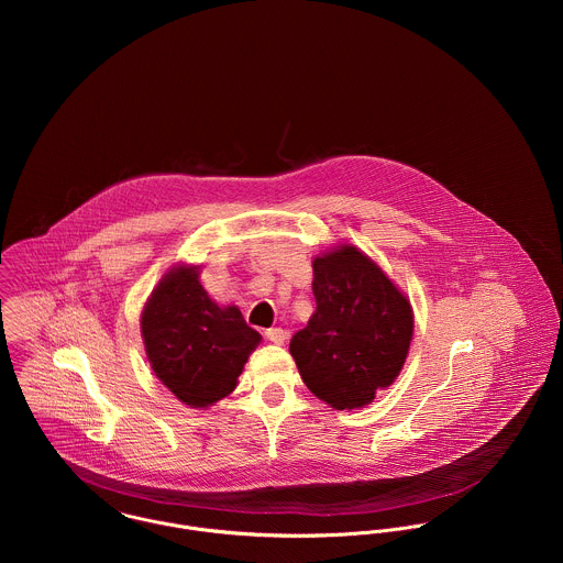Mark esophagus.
<instances>
[{"label": "esophagus", "instance_id": "1", "mask_svg": "<svg viewBox=\"0 0 563 563\" xmlns=\"http://www.w3.org/2000/svg\"><path fill=\"white\" fill-rule=\"evenodd\" d=\"M264 335H266V340H271L273 344H284L286 338H288V331H284L282 327H271V329L264 331Z\"/></svg>", "mask_w": 563, "mask_h": 563}]
</instances>
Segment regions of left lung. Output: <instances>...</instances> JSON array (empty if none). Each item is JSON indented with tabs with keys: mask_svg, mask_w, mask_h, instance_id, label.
I'll list each match as a JSON object with an SVG mask.
<instances>
[{
	"mask_svg": "<svg viewBox=\"0 0 563 563\" xmlns=\"http://www.w3.org/2000/svg\"><path fill=\"white\" fill-rule=\"evenodd\" d=\"M317 310L290 340L308 390L333 409L371 405L395 384L409 353L413 310L401 288L355 244L312 262Z\"/></svg>",
	"mask_w": 563,
	"mask_h": 563,
	"instance_id": "8db88e82",
	"label": "left lung"
}]
</instances>
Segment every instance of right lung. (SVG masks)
Segmentation results:
<instances>
[{
    "mask_svg": "<svg viewBox=\"0 0 563 563\" xmlns=\"http://www.w3.org/2000/svg\"><path fill=\"white\" fill-rule=\"evenodd\" d=\"M201 266H170L141 314V335L154 375L184 405L208 409L239 386L262 335L236 306H219L199 282Z\"/></svg>",
    "mask_w": 563,
    "mask_h": 563,
    "instance_id": "1",
    "label": "right lung"
}]
</instances>
